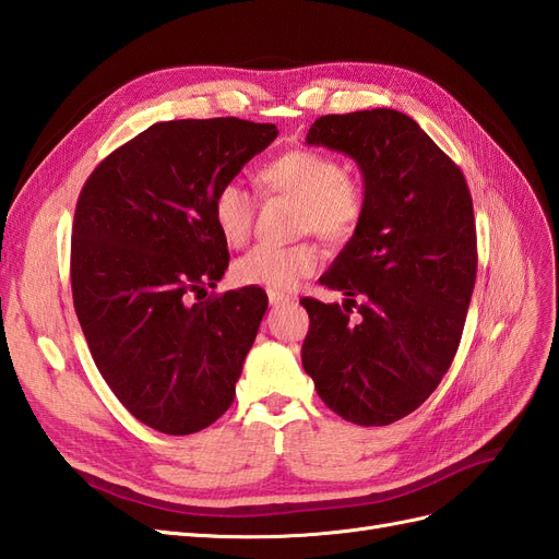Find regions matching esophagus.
<instances>
[{
  "label": "esophagus",
  "instance_id": "obj_1",
  "mask_svg": "<svg viewBox=\"0 0 559 559\" xmlns=\"http://www.w3.org/2000/svg\"><path fill=\"white\" fill-rule=\"evenodd\" d=\"M267 298H270V306H275V308H280V306H286V302H292V296H286V294H277V292H270V294H267Z\"/></svg>",
  "mask_w": 559,
  "mask_h": 559
}]
</instances>
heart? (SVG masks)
Masks as SVG:
<instances>
[{
  "instance_id": "b5f03b06",
  "label": "heart",
  "mask_w": 559,
  "mask_h": 559,
  "mask_svg": "<svg viewBox=\"0 0 559 559\" xmlns=\"http://www.w3.org/2000/svg\"><path fill=\"white\" fill-rule=\"evenodd\" d=\"M259 183L270 193L289 195L300 202L298 228L312 230L331 245L349 240L364 216V189L343 173L333 156L314 148H292L267 160ZM212 222L230 247L247 242L253 224V198L238 181H226L212 195ZM319 265L312 245L292 247L259 245L233 263L230 277L238 286L265 292H292Z\"/></svg>"
}]
</instances>
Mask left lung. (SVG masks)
I'll return each mask as SVG.
<instances>
[{"label":"left lung","mask_w":559,"mask_h":559,"mask_svg":"<svg viewBox=\"0 0 559 559\" xmlns=\"http://www.w3.org/2000/svg\"><path fill=\"white\" fill-rule=\"evenodd\" d=\"M306 142L357 163L364 216L319 280L343 292V306L300 300L310 312L302 368L343 419L392 425L431 396L462 341L478 267L468 186L396 109L321 116Z\"/></svg>","instance_id":"8db88e82"}]
</instances>
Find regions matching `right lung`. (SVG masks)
I'll return each instance as SVG.
<instances>
[{
  "instance_id": "1",
  "label": "right lung",
  "mask_w": 559,
  "mask_h": 559,
  "mask_svg": "<svg viewBox=\"0 0 559 559\" xmlns=\"http://www.w3.org/2000/svg\"><path fill=\"white\" fill-rule=\"evenodd\" d=\"M275 123L183 118L146 128L95 167L72 230V296L95 366L146 427L195 433L235 399L267 310L245 286L191 302L228 267L212 195L275 142Z\"/></svg>"
}]
</instances>
